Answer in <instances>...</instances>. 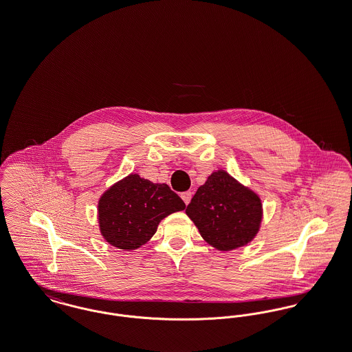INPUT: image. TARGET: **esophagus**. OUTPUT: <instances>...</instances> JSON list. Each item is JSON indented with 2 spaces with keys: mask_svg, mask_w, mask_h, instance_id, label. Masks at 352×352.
Listing matches in <instances>:
<instances>
[{
  "mask_svg": "<svg viewBox=\"0 0 352 352\" xmlns=\"http://www.w3.org/2000/svg\"><path fill=\"white\" fill-rule=\"evenodd\" d=\"M191 195H192V194H191V191H184V192L181 194V197H182V199H184L186 204H188L190 201H191Z\"/></svg>",
  "mask_w": 352,
  "mask_h": 352,
  "instance_id": "esophagus-1",
  "label": "esophagus"
}]
</instances>
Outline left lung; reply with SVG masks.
<instances>
[{
  "instance_id": "obj_1",
  "label": "left lung",
  "mask_w": 352,
  "mask_h": 352,
  "mask_svg": "<svg viewBox=\"0 0 352 352\" xmlns=\"http://www.w3.org/2000/svg\"><path fill=\"white\" fill-rule=\"evenodd\" d=\"M201 237L220 251L248 244L261 221V201L226 171L212 173L186 208Z\"/></svg>"
}]
</instances>
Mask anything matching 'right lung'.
I'll use <instances>...</instances> for the list:
<instances>
[{
	"instance_id": "right-lung-1",
	"label": "right lung",
	"mask_w": 352,
	"mask_h": 352,
	"mask_svg": "<svg viewBox=\"0 0 352 352\" xmlns=\"http://www.w3.org/2000/svg\"><path fill=\"white\" fill-rule=\"evenodd\" d=\"M184 208V201L168 184L131 174L100 198L101 234L113 247L135 250L155 234L162 219Z\"/></svg>"
}]
</instances>
